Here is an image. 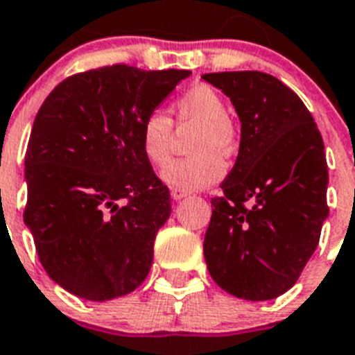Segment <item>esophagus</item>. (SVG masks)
<instances>
[{
  "label": "esophagus",
  "instance_id": "1",
  "mask_svg": "<svg viewBox=\"0 0 355 355\" xmlns=\"http://www.w3.org/2000/svg\"><path fill=\"white\" fill-rule=\"evenodd\" d=\"M170 194H172V198H174V200H183V198H187V196L191 194V192L183 191V189H172V192H170Z\"/></svg>",
  "mask_w": 355,
  "mask_h": 355
}]
</instances>
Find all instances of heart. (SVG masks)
Wrapping results in <instances>:
<instances>
[{"instance_id": "1", "label": "heart", "mask_w": 355, "mask_h": 355, "mask_svg": "<svg viewBox=\"0 0 355 355\" xmlns=\"http://www.w3.org/2000/svg\"><path fill=\"white\" fill-rule=\"evenodd\" d=\"M174 113L180 130L198 126L191 141V152L196 155L170 163L161 172V180L183 191L214 185L225 174L223 155H231L238 141L225 101L211 86L198 84L178 97ZM139 139L148 163L154 166L168 163L174 146V124L170 117L163 112H150L141 123Z\"/></svg>"}]
</instances>
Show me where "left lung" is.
Segmentation results:
<instances>
[{"label": "left lung", "instance_id": "left-lung-1", "mask_svg": "<svg viewBox=\"0 0 355 355\" xmlns=\"http://www.w3.org/2000/svg\"><path fill=\"white\" fill-rule=\"evenodd\" d=\"M242 123L236 163L212 198L203 254L222 290L269 300L299 280L328 216L324 144L297 93L260 71L203 75Z\"/></svg>", "mask_w": 355, "mask_h": 355}]
</instances>
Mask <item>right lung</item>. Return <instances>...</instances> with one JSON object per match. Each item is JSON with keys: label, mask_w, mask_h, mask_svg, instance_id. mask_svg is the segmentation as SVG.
<instances>
[{"label": "right lung", "mask_w": 355, "mask_h": 355, "mask_svg": "<svg viewBox=\"0 0 355 355\" xmlns=\"http://www.w3.org/2000/svg\"><path fill=\"white\" fill-rule=\"evenodd\" d=\"M187 76L106 65L67 76L40 107L25 152L24 220L44 269L69 293L101 302L146 279L172 209L139 130Z\"/></svg>", "instance_id": "obj_1"}]
</instances>
